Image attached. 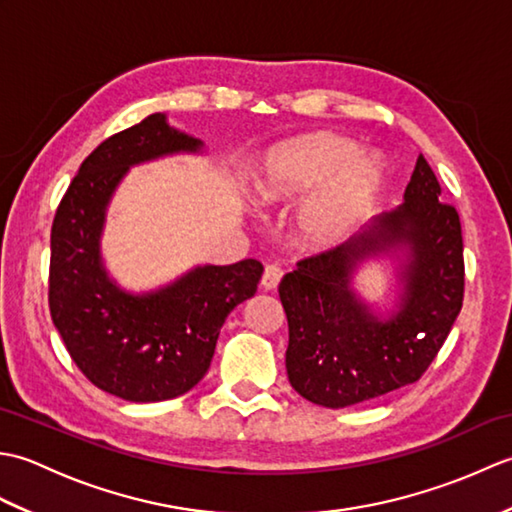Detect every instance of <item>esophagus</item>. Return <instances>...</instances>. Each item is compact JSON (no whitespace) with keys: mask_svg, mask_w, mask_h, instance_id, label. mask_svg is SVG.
<instances>
[{"mask_svg":"<svg viewBox=\"0 0 512 512\" xmlns=\"http://www.w3.org/2000/svg\"><path fill=\"white\" fill-rule=\"evenodd\" d=\"M281 277H284V268L277 266V264H270L264 270V277H262V286L264 290H275L279 286Z\"/></svg>","mask_w":512,"mask_h":512,"instance_id":"esophagus-1","label":"esophagus"}]
</instances>
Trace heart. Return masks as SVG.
I'll return each instance as SVG.
<instances>
[{
    "label": "heart",
    "mask_w": 512,
    "mask_h": 512,
    "mask_svg": "<svg viewBox=\"0 0 512 512\" xmlns=\"http://www.w3.org/2000/svg\"><path fill=\"white\" fill-rule=\"evenodd\" d=\"M350 140L319 136L290 145L257 184V202L275 206L323 187L303 209L301 233L308 244L330 246L352 231L374 200L383 171L374 158H356Z\"/></svg>",
    "instance_id": "heart-1"
}]
</instances>
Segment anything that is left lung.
<instances>
[{"mask_svg": "<svg viewBox=\"0 0 512 512\" xmlns=\"http://www.w3.org/2000/svg\"><path fill=\"white\" fill-rule=\"evenodd\" d=\"M418 156L405 204L380 215L352 244L303 257L279 284L288 317L286 369L299 394L343 409L416 383L447 341L464 301V244L458 209ZM407 243L401 310L378 322L349 290L365 254Z\"/></svg>", "mask_w": 512, "mask_h": 512, "instance_id": "obj_1", "label": "left lung"}]
</instances>
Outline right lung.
<instances>
[{
  "label": "right lung",
  "instance_id": "1",
  "mask_svg": "<svg viewBox=\"0 0 512 512\" xmlns=\"http://www.w3.org/2000/svg\"><path fill=\"white\" fill-rule=\"evenodd\" d=\"M162 114L110 136L83 160L57 206L50 235L48 303L72 361L92 385L132 402L187 394L211 367L222 323L253 297L264 266L244 259L204 266L176 284L134 297L101 266L105 206L123 173L143 160L198 151Z\"/></svg>",
  "mask_w": 512,
  "mask_h": 512
}]
</instances>
